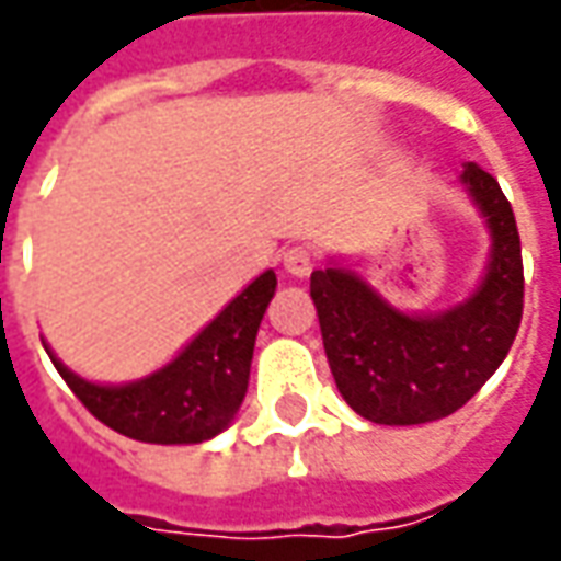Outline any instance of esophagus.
Here are the masks:
<instances>
[{"instance_id":"obj_1","label":"esophagus","mask_w":561,"mask_h":561,"mask_svg":"<svg viewBox=\"0 0 561 561\" xmlns=\"http://www.w3.org/2000/svg\"><path fill=\"white\" fill-rule=\"evenodd\" d=\"M284 268H287L293 277H308L311 268H314L311 250H308V247H289L287 253H284Z\"/></svg>"}]
</instances>
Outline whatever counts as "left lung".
<instances>
[{
    "instance_id": "8db88e82",
    "label": "left lung",
    "mask_w": 561,
    "mask_h": 561,
    "mask_svg": "<svg viewBox=\"0 0 561 561\" xmlns=\"http://www.w3.org/2000/svg\"><path fill=\"white\" fill-rule=\"evenodd\" d=\"M461 185L492 238L480 284L436 314L393 308L363 274L330 259L311 274L323 347L345 403L376 424L446 419L504 363L523 320V247L513 207L480 164Z\"/></svg>"
}]
</instances>
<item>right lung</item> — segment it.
I'll list each match as a JSON object with an SVG mask.
<instances>
[{"label":"right lung","instance_id":"obj_1","mask_svg":"<svg viewBox=\"0 0 561 561\" xmlns=\"http://www.w3.org/2000/svg\"><path fill=\"white\" fill-rule=\"evenodd\" d=\"M277 277L262 272L161 369L125 385H96L76 376L51 354L84 409L118 434L158 443L195 446L229 427L247 393L250 363L262 314L272 302Z\"/></svg>","mask_w":561,"mask_h":561}]
</instances>
